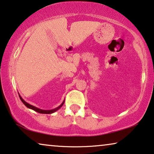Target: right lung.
Returning <instances> with one entry per match:
<instances>
[{
    "label": "right lung",
    "instance_id": "right-lung-1",
    "mask_svg": "<svg viewBox=\"0 0 154 154\" xmlns=\"http://www.w3.org/2000/svg\"><path fill=\"white\" fill-rule=\"evenodd\" d=\"M19 98H20V99H21V101L22 102H23V103L24 105H25V106H26V107H28V108L32 109L33 110L36 111V112H39V113H42V114H51V113H53V112H55V111H57V110H58V109L60 108L62 106V105L64 104V102H63V103H62L60 105V106H58V107H57V108H55L54 110H42V109L37 108H36V107H35V106H32V105H30V104L28 103L27 102H26L25 101H24V100H23V99H22L21 97V96H20V95H19Z\"/></svg>",
    "mask_w": 154,
    "mask_h": 154
}]
</instances>
